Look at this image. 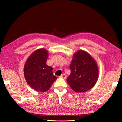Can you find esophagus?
Returning <instances> with one entry per match:
<instances>
[{"label": "esophagus", "instance_id": "1", "mask_svg": "<svg viewBox=\"0 0 122 122\" xmlns=\"http://www.w3.org/2000/svg\"><path fill=\"white\" fill-rule=\"evenodd\" d=\"M60 77L61 78H63V79H66V75H65V74L64 73H63L62 75L61 76H60Z\"/></svg>", "mask_w": 122, "mask_h": 122}]
</instances>
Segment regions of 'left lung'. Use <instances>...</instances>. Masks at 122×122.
I'll use <instances>...</instances> for the list:
<instances>
[{
	"label": "left lung",
	"instance_id": "8db88e82",
	"mask_svg": "<svg viewBox=\"0 0 122 122\" xmlns=\"http://www.w3.org/2000/svg\"><path fill=\"white\" fill-rule=\"evenodd\" d=\"M71 73L66 79L74 91L85 92L94 86L98 78V68L94 58L83 50L73 54Z\"/></svg>",
	"mask_w": 122,
	"mask_h": 122
}]
</instances>
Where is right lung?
<instances>
[{
	"label": "right lung",
	"instance_id": "1",
	"mask_svg": "<svg viewBox=\"0 0 122 122\" xmlns=\"http://www.w3.org/2000/svg\"><path fill=\"white\" fill-rule=\"evenodd\" d=\"M49 54L46 50H36L30 54L25 62L24 73L28 85L36 92L47 91L56 77L53 74V68L46 62Z\"/></svg>",
	"mask_w": 122,
	"mask_h": 122
}]
</instances>
